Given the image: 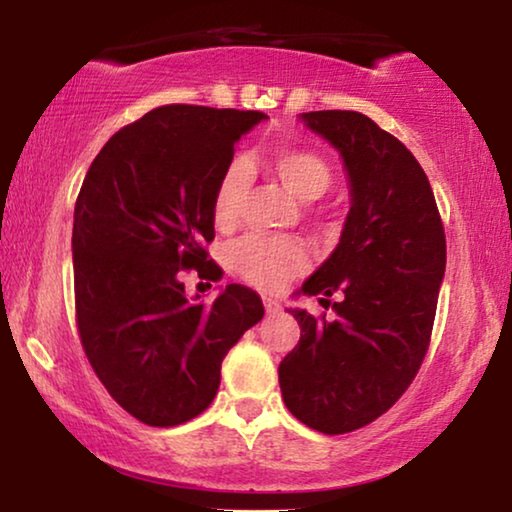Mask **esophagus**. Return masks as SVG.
Instances as JSON below:
<instances>
[{"instance_id": "esophagus-1", "label": "esophagus", "mask_w": 512, "mask_h": 512, "mask_svg": "<svg viewBox=\"0 0 512 512\" xmlns=\"http://www.w3.org/2000/svg\"><path fill=\"white\" fill-rule=\"evenodd\" d=\"M263 303H265V312H268V314H279V312H282V305H279L277 300H272V298H265Z\"/></svg>"}]
</instances>
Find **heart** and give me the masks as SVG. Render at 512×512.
Wrapping results in <instances>:
<instances>
[{
  "instance_id": "heart-1",
  "label": "heart",
  "mask_w": 512,
  "mask_h": 512,
  "mask_svg": "<svg viewBox=\"0 0 512 512\" xmlns=\"http://www.w3.org/2000/svg\"><path fill=\"white\" fill-rule=\"evenodd\" d=\"M272 170L300 200H317L333 184V170L319 153L307 149H282L272 158ZM251 188V165L247 158H233L221 172L214 188L212 216L219 228L233 226ZM228 263L237 275L263 291H279L293 277L303 275L310 254L300 240L291 237L247 235L228 251Z\"/></svg>"
}]
</instances>
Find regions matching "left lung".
Segmentation results:
<instances>
[{"label":"left lung","instance_id":"obj_1","mask_svg":"<svg viewBox=\"0 0 512 512\" xmlns=\"http://www.w3.org/2000/svg\"><path fill=\"white\" fill-rule=\"evenodd\" d=\"M345 160L349 207L331 258L303 284L335 319L291 310L298 345L279 363L291 415L338 436L384 415L422 366L445 275V230L417 158L359 111L300 116ZM331 303V300H328Z\"/></svg>","mask_w":512,"mask_h":512}]
</instances>
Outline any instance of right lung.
Here are the masks:
<instances>
[{
    "label": "right lung",
    "instance_id": "right-lung-1",
    "mask_svg": "<svg viewBox=\"0 0 512 512\" xmlns=\"http://www.w3.org/2000/svg\"><path fill=\"white\" fill-rule=\"evenodd\" d=\"M263 118L165 104L118 130L83 179L72 230L79 338L111 398L149 426L207 410L221 361L263 319L247 286L202 303L181 284V270L221 279L205 249L214 188L237 139Z\"/></svg>",
    "mask_w": 512,
    "mask_h": 512
}]
</instances>
